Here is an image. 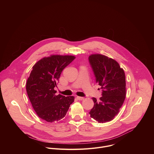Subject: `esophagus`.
<instances>
[{"label":"esophagus","instance_id":"34e87169","mask_svg":"<svg viewBox=\"0 0 154 154\" xmlns=\"http://www.w3.org/2000/svg\"><path fill=\"white\" fill-rule=\"evenodd\" d=\"M77 99L78 100H82L84 99V97H80V96H77Z\"/></svg>","mask_w":154,"mask_h":154}]
</instances>
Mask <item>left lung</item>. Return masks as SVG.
<instances>
[{"label": "left lung", "mask_w": 154, "mask_h": 154, "mask_svg": "<svg viewBox=\"0 0 154 154\" xmlns=\"http://www.w3.org/2000/svg\"><path fill=\"white\" fill-rule=\"evenodd\" d=\"M88 60L96 82L102 90L99 100L93 97L94 105L90 116L99 123L110 121L119 113L125 98L124 71L116 61L103 55H91Z\"/></svg>", "instance_id": "left-lung-1"}]
</instances>
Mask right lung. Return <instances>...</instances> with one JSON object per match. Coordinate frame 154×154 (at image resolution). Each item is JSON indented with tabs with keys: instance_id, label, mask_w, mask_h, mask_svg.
Instances as JSON below:
<instances>
[{
	"instance_id": "obj_1",
	"label": "right lung",
	"mask_w": 154,
	"mask_h": 154,
	"mask_svg": "<svg viewBox=\"0 0 154 154\" xmlns=\"http://www.w3.org/2000/svg\"><path fill=\"white\" fill-rule=\"evenodd\" d=\"M75 58L71 55H51L33 66L26 83L27 95L37 115L47 122L63 118L74 101L73 96L56 95L54 88L63 70Z\"/></svg>"
}]
</instances>
